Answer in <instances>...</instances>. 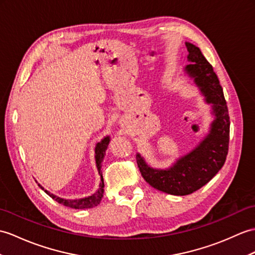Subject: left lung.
<instances>
[{
	"instance_id": "1",
	"label": "left lung",
	"mask_w": 255,
	"mask_h": 255,
	"mask_svg": "<svg viewBox=\"0 0 255 255\" xmlns=\"http://www.w3.org/2000/svg\"><path fill=\"white\" fill-rule=\"evenodd\" d=\"M186 46L188 60L191 62L186 66V73L193 78L206 102L213 104L215 121L210 133L193 151L166 170L151 168L140 154L135 156L144 180L157 190L174 195L190 194L206 185L223 167L229 146L228 108L218 77L198 46L189 42Z\"/></svg>"
}]
</instances>
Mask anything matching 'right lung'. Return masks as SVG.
Listing matches in <instances>:
<instances>
[{
    "label": "right lung",
    "mask_w": 255,
    "mask_h": 255,
    "mask_svg": "<svg viewBox=\"0 0 255 255\" xmlns=\"http://www.w3.org/2000/svg\"><path fill=\"white\" fill-rule=\"evenodd\" d=\"M109 142H110V138L106 137L102 141L99 142L96 146V163H97L99 174L101 176V182H100V188L98 189V191L94 194L90 195V197L85 198V199H80V200H65V199L58 198V197H56V195L52 194L50 192H47L40 185H38V186L42 189V190H44L47 195H50L53 200H55L56 202H58L60 204L67 206V208L80 210V209H91V208H94V206H97L98 204H100L101 200H102V198H103V193H104V189H103L104 181H103V176H102V171H101V167H102V161H103V157L105 154V151H106V149H108Z\"/></svg>",
    "instance_id": "1"
}]
</instances>
